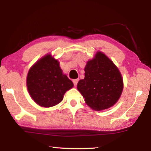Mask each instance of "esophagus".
Instances as JSON below:
<instances>
[{
    "instance_id": "obj_1",
    "label": "esophagus",
    "mask_w": 151,
    "mask_h": 151,
    "mask_svg": "<svg viewBox=\"0 0 151 151\" xmlns=\"http://www.w3.org/2000/svg\"><path fill=\"white\" fill-rule=\"evenodd\" d=\"M78 82V79H75V80H73V84H74V86H76V85H77Z\"/></svg>"
}]
</instances>
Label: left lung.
Returning a JSON list of instances; mask_svg holds the SVG:
<instances>
[{
  "label": "left lung",
  "instance_id": "obj_1",
  "mask_svg": "<svg viewBox=\"0 0 151 151\" xmlns=\"http://www.w3.org/2000/svg\"><path fill=\"white\" fill-rule=\"evenodd\" d=\"M85 77L77 84L85 102L93 110L100 111L114 106L123 89L121 74L115 64L101 52L89 60Z\"/></svg>",
  "mask_w": 151,
  "mask_h": 151
}]
</instances>
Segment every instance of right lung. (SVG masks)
<instances>
[{
    "mask_svg": "<svg viewBox=\"0 0 151 151\" xmlns=\"http://www.w3.org/2000/svg\"><path fill=\"white\" fill-rule=\"evenodd\" d=\"M27 86L34 102L49 108L62 101L63 95L73 87V83L63 75L58 61L47 54L30 69Z\"/></svg>",
    "mask_w": 151,
    "mask_h": 151,
    "instance_id": "add662e5",
    "label": "right lung"
}]
</instances>
